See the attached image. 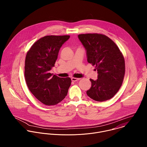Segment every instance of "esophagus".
<instances>
[{
	"label": "esophagus",
	"mask_w": 147,
	"mask_h": 147,
	"mask_svg": "<svg viewBox=\"0 0 147 147\" xmlns=\"http://www.w3.org/2000/svg\"><path fill=\"white\" fill-rule=\"evenodd\" d=\"M71 80H72V82H76V81L79 80L80 79H79V78H71Z\"/></svg>",
	"instance_id": "esophagus-1"
}]
</instances>
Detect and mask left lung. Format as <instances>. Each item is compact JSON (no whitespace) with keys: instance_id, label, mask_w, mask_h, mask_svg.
Listing matches in <instances>:
<instances>
[{"instance_id":"8db88e82","label":"left lung","mask_w":147,"mask_h":147,"mask_svg":"<svg viewBox=\"0 0 147 147\" xmlns=\"http://www.w3.org/2000/svg\"><path fill=\"white\" fill-rule=\"evenodd\" d=\"M78 38L86 51L87 61L96 66V80L90 79L92 85L87 95L96 101L102 102L113 98L120 89L125 74L123 54L117 45L106 36L82 34Z\"/></svg>"}]
</instances>
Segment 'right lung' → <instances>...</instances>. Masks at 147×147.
<instances>
[{"instance_id": "1", "label": "right lung", "mask_w": 147, "mask_h": 147, "mask_svg": "<svg viewBox=\"0 0 147 147\" xmlns=\"http://www.w3.org/2000/svg\"><path fill=\"white\" fill-rule=\"evenodd\" d=\"M69 37L45 36L35 42L26 54L24 72L26 85L34 97L45 105L61 102L71 84V78H61L50 73L61 47Z\"/></svg>"}]
</instances>
